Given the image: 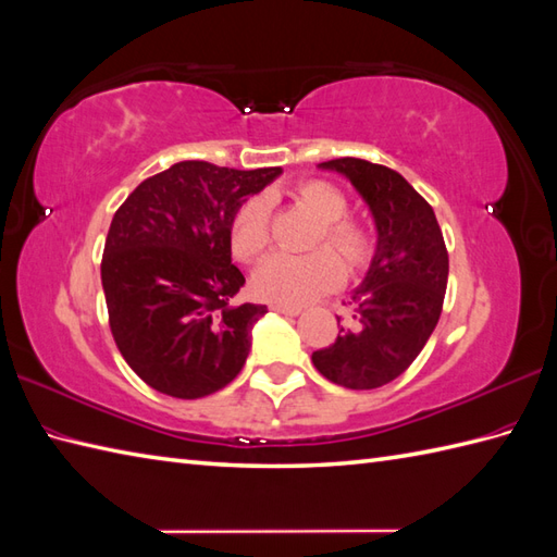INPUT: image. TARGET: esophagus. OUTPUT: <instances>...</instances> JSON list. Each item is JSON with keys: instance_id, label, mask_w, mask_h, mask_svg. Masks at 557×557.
Returning a JSON list of instances; mask_svg holds the SVG:
<instances>
[{"instance_id": "obj_1", "label": "esophagus", "mask_w": 557, "mask_h": 557, "mask_svg": "<svg viewBox=\"0 0 557 557\" xmlns=\"http://www.w3.org/2000/svg\"><path fill=\"white\" fill-rule=\"evenodd\" d=\"M270 308H273V310H277V313H282V315H299L301 313V306H287V304H273V306H270Z\"/></svg>"}]
</instances>
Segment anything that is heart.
Listing matches in <instances>:
<instances>
[{
    "label": "heart",
    "mask_w": 557,
    "mask_h": 557,
    "mask_svg": "<svg viewBox=\"0 0 557 557\" xmlns=\"http://www.w3.org/2000/svg\"><path fill=\"white\" fill-rule=\"evenodd\" d=\"M294 199L313 213L320 225L313 235V247L337 250L348 268L368 263L372 237L366 225L346 218L348 199L339 187L325 180H308L294 189ZM270 244V206L265 197H251L232 215L230 247L239 261H256ZM334 250V251H335ZM333 251V252H334ZM331 249H315L306 256L275 253L256 270L253 287L268 301L299 306L337 287L344 280V264Z\"/></svg>",
    "instance_id": "obj_1"
}]
</instances>
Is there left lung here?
Returning <instances> with one entry per match:
<instances>
[{"label": "left lung", "instance_id": "1", "mask_svg": "<svg viewBox=\"0 0 557 557\" xmlns=\"http://www.w3.org/2000/svg\"><path fill=\"white\" fill-rule=\"evenodd\" d=\"M320 168L351 180L377 227V249L351 294V327L313 351V366L346 389H377L404 374L432 337L444 306L448 251L432 206L404 175L351 157Z\"/></svg>", "mask_w": 557, "mask_h": 557}]
</instances>
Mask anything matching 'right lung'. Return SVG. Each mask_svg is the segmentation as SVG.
<instances>
[{"mask_svg": "<svg viewBox=\"0 0 557 557\" xmlns=\"http://www.w3.org/2000/svg\"><path fill=\"white\" fill-rule=\"evenodd\" d=\"M282 168L235 171L180 161L145 180L115 211L101 287L115 346L139 380L175 398L223 389L247 363L265 306H232L230 223Z\"/></svg>", "mask_w": 557, "mask_h": 557, "instance_id": "obj_1", "label": "right lung"}]
</instances>
